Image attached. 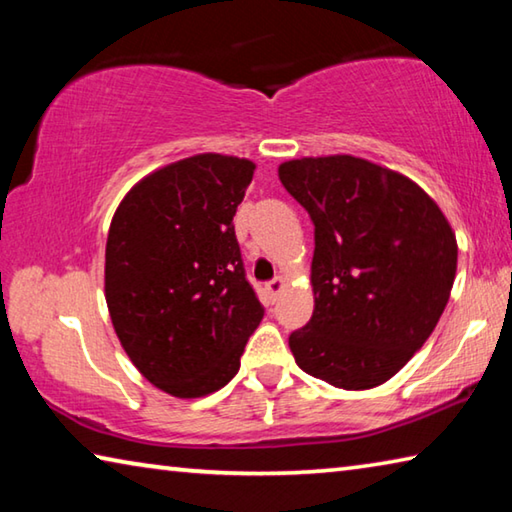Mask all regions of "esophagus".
Listing matches in <instances>:
<instances>
[{"instance_id":"esophagus-1","label":"esophagus","mask_w":512,"mask_h":512,"mask_svg":"<svg viewBox=\"0 0 512 512\" xmlns=\"http://www.w3.org/2000/svg\"><path fill=\"white\" fill-rule=\"evenodd\" d=\"M284 289V280L282 277H275V280H271V282H266L264 284V291H266V296L271 298V300H275L277 296H280V291Z\"/></svg>"}]
</instances>
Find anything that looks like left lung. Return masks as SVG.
<instances>
[{
	"label": "left lung",
	"instance_id": "1",
	"mask_svg": "<svg viewBox=\"0 0 512 512\" xmlns=\"http://www.w3.org/2000/svg\"><path fill=\"white\" fill-rule=\"evenodd\" d=\"M314 223V316L291 332L300 370L345 391L391 379L445 311L456 237L413 180L352 155L280 164Z\"/></svg>",
	"mask_w": 512,
	"mask_h": 512
}]
</instances>
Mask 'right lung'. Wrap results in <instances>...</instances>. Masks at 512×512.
<instances>
[{
  "label": "right lung",
  "mask_w": 512,
  "mask_h": 512,
  "mask_svg": "<svg viewBox=\"0 0 512 512\" xmlns=\"http://www.w3.org/2000/svg\"><path fill=\"white\" fill-rule=\"evenodd\" d=\"M253 171L232 155H194L140 180L112 216V325L135 368L173 397L228 384L264 318L232 225Z\"/></svg>",
  "instance_id": "add662e5"
}]
</instances>
